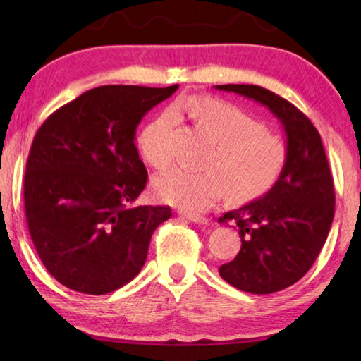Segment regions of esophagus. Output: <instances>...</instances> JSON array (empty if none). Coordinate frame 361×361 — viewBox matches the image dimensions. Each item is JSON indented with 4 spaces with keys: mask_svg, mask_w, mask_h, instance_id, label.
<instances>
[{
    "mask_svg": "<svg viewBox=\"0 0 361 361\" xmlns=\"http://www.w3.org/2000/svg\"><path fill=\"white\" fill-rule=\"evenodd\" d=\"M187 220L189 221H192V224H199V225H205V224H209V219H207V216H204V215H194V214H187V215H184Z\"/></svg>",
    "mask_w": 361,
    "mask_h": 361,
    "instance_id": "esophagus-1",
    "label": "esophagus"
}]
</instances>
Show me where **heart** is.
<instances>
[{"instance_id":"b5f03b06","label":"heart","mask_w":361,"mask_h":361,"mask_svg":"<svg viewBox=\"0 0 361 361\" xmlns=\"http://www.w3.org/2000/svg\"><path fill=\"white\" fill-rule=\"evenodd\" d=\"M182 108L216 145L209 159L214 169L176 167L161 174L154 180V192L162 202L185 212H202L226 190L231 202L245 204L264 195L278 182L288 149L284 141L264 131L258 120L214 97H190ZM176 123V113L164 111L137 136L142 157L156 169L166 167L172 159L171 137Z\"/></svg>"}]
</instances>
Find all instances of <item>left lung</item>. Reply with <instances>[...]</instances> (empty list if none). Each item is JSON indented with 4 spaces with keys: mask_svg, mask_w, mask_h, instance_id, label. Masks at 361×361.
<instances>
[{
    "mask_svg": "<svg viewBox=\"0 0 361 361\" xmlns=\"http://www.w3.org/2000/svg\"><path fill=\"white\" fill-rule=\"evenodd\" d=\"M261 103L283 125L286 166L261 199L219 219L233 220L241 250L219 273L251 294L283 290L302 278L322 250L335 214L334 179L319 131L299 108L258 85H215Z\"/></svg>",
    "mask_w": 361,
    "mask_h": 361,
    "instance_id": "1",
    "label": "left lung"
}]
</instances>
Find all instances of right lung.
<instances>
[{"mask_svg":"<svg viewBox=\"0 0 361 361\" xmlns=\"http://www.w3.org/2000/svg\"><path fill=\"white\" fill-rule=\"evenodd\" d=\"M177 88H92L37 130L24 176V209L39 258L66 288L106 294L145 266L152 233L172 212L166 205L131 207L147 180L136 128Z\"/></svg>","mask_w":361,"mask_h":361,"instance_id":"right-lung-1","label":"right lung"}]
</instances>
